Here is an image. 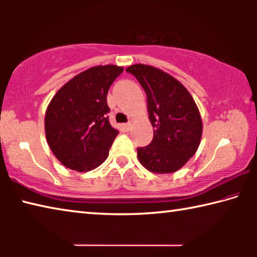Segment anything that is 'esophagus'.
<instances>
[{"mask_svg": "<svg viewBox=\"0 0 257 257\" xmlns=\"http://www.w3.org/2000/svg\"><path fill=\"white\" fill-rule=\"evenodd\" d=\"M124 125V128H125V130H132V128H133V123L132 122H127V123H124L123 124Z\"/></svg>", "mask_w": 257, "mask_h": 257, "instance_id": "esophagus-1", "label": "esophagus"}]
</instances>
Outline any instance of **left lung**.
<instances>
[{"mask_svg": "<svg viewBox=\"0 0 257 257\" xmlns=\"http://www.w3.org/2000/svg\"><path fill=\"white\" fill-rule=\"evenodd\" d=\"M145 90L154 136L138 147L139 162L155 173H172L188 162L202 138V118L196 103L181 82L158 68L134 64L125 69Z\"/></svg>", "mask_w": 257, "mask_h": 257, "instance_id": "8db88e82", "label": "left lung"}]
</instances>
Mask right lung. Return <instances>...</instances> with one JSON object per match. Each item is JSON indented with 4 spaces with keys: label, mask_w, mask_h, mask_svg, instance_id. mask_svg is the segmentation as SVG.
<instances>
[{
    "label": "right lung",
    "mask_w": 257,
    "mask_h": 257,
    "mask_svg": "<svg viewBox=\"0 0 257 257\" xmlns=\"http://www.w3.org/2000/svg\"><path fill=\"white\" fill-rule=\"evenodd\" d=\"M122 71V67L112 64L90 68L61 87L52 98L45 114L46 139L64 167L86 172L106 160L119 134L108 121L106 96Z\"/></svg>",
    "instance_id": "add662e5"
}]
</instances>
